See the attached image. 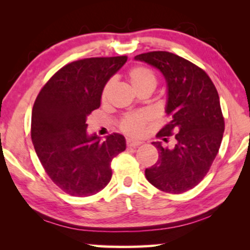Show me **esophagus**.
I'll return each instance as SVG.
<instances>
[{
	"label": "esophagus",
	"mask_w": 250,
	"mask_h": 250,
	"mask_svg": "<svg viewBox=\"0 0 250 250\" xmlns=\"http://www.w3.org/2000/svg\"><path fill=\"white\" fill-rule=\"evenodd\" d=\"M126 146H129V148H138L139 146H141V142L140 141H134V140H126Z\"/></svg>",
	"instance_id": "esophagus-1"
}]
</instances>
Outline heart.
<instances>
[{
    "instance_id": "b5f03b06",
    "label": "heart",
    "mask_w": 250,
    "mask_h": 250,
    "mask_svg": "<svg viewBox=\"0 0 250 250\" xmlns=\"http://www.w3.org/2000/svg\"><path fill=\"white\" fill-rule=\"evenodd\" d=\"M127 78L132 87L138 92L143 90H155L157 85V76L152 69L149 67L138 64V66L132 67L127 73ZM114 87V80L107 81L104 88L101 91V100L105 101L110 94ZM151 115L146 111L131 112V114L125 115L121 121H119L118 127L123 133L129 136H140L146 131V125L151 121Z\"/></svg>"
}]
</instances>
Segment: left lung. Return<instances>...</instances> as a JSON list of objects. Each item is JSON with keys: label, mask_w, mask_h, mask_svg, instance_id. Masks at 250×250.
Masks as SVG:
<instances>
[{"label": "left lung", "mask_w": 250, "mask_h": 250, "mask_svg": "<svg viewBox=\"0 0 250 250\" xmlns=\"http://www.w3.org/2000/svg\"><path fill=\"white\" fill-rule=\"evenodd\" d=\"M135 59L158 68L165 76L169 121L157 138L167 143L173 136L176 141L173 149L153 142L159 157L146 169V177L164 192H186L209 172L223 139L225 124L217 90L206 71L174 53L152 51Z\"/></svg>", "instance_id": "left-lung-1"}]
</instances>
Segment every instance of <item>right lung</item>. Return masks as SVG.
Wrapping results in <instances>:
<instances>
[{
	"label": "right lung",
	"instance_id": "right-lung-1",
	"mask_svg": "<svg viewBox=\"0 0 250 250\" xmlns=\"http://www.w3.org/2000/svg\"><path fill=\"white\" fill-rule=\"evenodd\" d=\"M127 57L86 58L60 68L41 88L32 111L30 135L52 182L74 197H88L110 182L111 162L124 151L121 134L104 141L86 133V117L100 107L107 81Z\"/></svg>",
	"mask_w": 250,
	"mask_h": 250
}]
</instances>
